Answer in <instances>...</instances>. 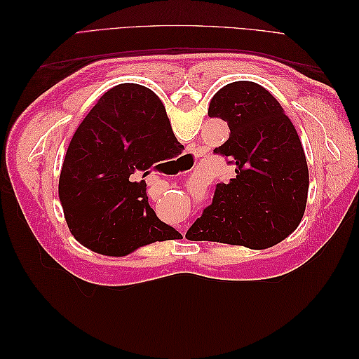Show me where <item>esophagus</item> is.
Here are the masks:
<instances>
[{"mask_svg":"<svg viewBox=\"0 0 359 359\" xmlns=\"http://www.w3.org/2000/svg\"><path fill=\"white\" fill-rule=\"evenodd\" d=\"M182 235H184V232H182Z\"/></svg>","mask_w":359,"mask_h":359,"instance_id":"34e87169","label":"esophagus"}]
</instances>
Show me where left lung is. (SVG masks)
Returning a JSON list of instances; mask_svg holds the SVG:
<instances>
[{"instance_id": "left-lung-1", "label": "left lung", "mask_w": 359, "mask_h": 359, "mask_svg": "<svg viewBox=\"0 0 359 359\" xmlns=\"http://www.w3.org/2000/svg\"><path fill=\"white\" fill-rule=\"evenodd\" d=\"M208 115L231 133L214 149L235 166V178L215 186L186 236L250 248L274 245L297 229L306 211L309 168L299 136L283 107L264 86L227 83L212 97Z\"/></svg>"}]
</instances>
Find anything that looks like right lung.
I'll list each match as a JSON object with an SVG mask.
<instances>
[{
	"label": "right lung",
	"instance_id": "1",
	"mask_svg": "<svg viewBox=\"0 0 359 359\" xmlns=\"http://www.w3.org/2000/svg\"><path fill=\"white\" fill-rule=\"evenodd\" d=\"M184 147L147 86L104 93L76 130L60 175V201L73 236L93 252L126 256L180 236L151 208L145 177Z\"/></svg>",
	"mask_w": 359,
	"mask_h": 359
}]
</instances>
